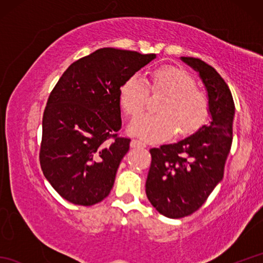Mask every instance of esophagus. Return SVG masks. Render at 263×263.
<instances>
[{"label":"esophagus","instance_id":"obj_1","mask_svg":"<svg viewBox=\"0 0 263 263\" xmlns=\"http://www.w3.org/2000/svg\"><path fill=\"white\" fill-rule=\"evenodd\" d=\"M130 146L132 148H146L147 147L146 143H143L142 141H139V140H132Z\"/></svg>","mask_w":263,"mask_h":263}]
</instances>
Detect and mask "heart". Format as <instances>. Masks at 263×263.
I'll return each instance as SVG.
<instances>
[{
  "instance_id": "1",
  "label": "heart",
  "mask_w": 263,
  "mask_h": 263,
  "mask_svg": "<svg viewBox=\"0 0 263 263\" xmlns=\"http://www.w3.org/2000/svg\"><path fill=\"white\" fill-rule=\"evenodd\" d=\"M148 89L154 95H164L156 115H143L133 121L128 130L144 141L159 142L171 138L187 137L204 125L210 113L208 96L197 89L193 76L177 66L166 65L150 73L146 81L133 74L123 83L120 104L124 113L137 117L146 108Z\"/></svg>"
}]
</instances>
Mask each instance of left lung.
<instances>
[{"label":"left lung","mask_w":263,"mask_h":263,"mask_svg":"<svg viewBox=\"0 0 263 263\" xmlns=\"http://www.w3.org/2000/svg\"><path fill=\"white\" fill-rule=\"evenodd\" d=\"M181 60L198 72L203 83L210 122L181 141L149 150L147 198L159 214L168 218L193 214L221 182L235 115L232 92L220 74L200 59Z\"/></svg>","instance_id":"8db88e82"}]
</instances>
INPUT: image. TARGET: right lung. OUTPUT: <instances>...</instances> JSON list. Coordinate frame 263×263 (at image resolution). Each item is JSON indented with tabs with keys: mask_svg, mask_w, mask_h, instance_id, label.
I'll use <instances>...</instances> for the list:
<instances>
[{
	"mask_svg": "<svg viewBox=\"0 0 263 263\" xmlns=\"http://www.w3.org/2000/svg\"><path fill=\"white\" fill-rule=\"evenodd\" d=\"M156 58L105 47L76 61L60 78L44 111L39 159L44 176L66 201L92 205L109 194L131 141L116 137L121 87Z\"/></svg>",
	"mask_w": 263,
	"mask_h": 263,
	"instance_id": "right-lung-1",
	"label": "right lung"
}]
</instances>
